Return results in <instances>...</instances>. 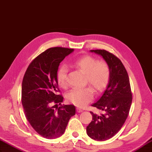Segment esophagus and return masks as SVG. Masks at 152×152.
I'll list each match as a JSON object with an SVG mask.
<instances>
[{
    "label": "esophagus",
    "instance_id": "1",
    "mask_svg": "<svg viewBox=\"0 0 152 152\" xmlns=\"http://www.w3.org/2000/svg\"><path fill=\"white\" fill-rule=\"evenodd\" d=\"M83 111V110L82 109H80V108H77V113H82Z\"/></svg>",
    "mask_w": 152,
    "mask_h": 152
}]
</instances>
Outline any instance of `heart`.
<instances>
[{
  "label": "heart",
  "mask_w": 152,
  "mask_h": 152,
  "mask_svg": "<svg viewBox=\"0 0 152 152\" xmlns=\"http://www.w3.org/2000/svg\"><path fill=\"white\" fill-rule=\"evenodd\" d=\"M72 66L86 74V85L90 87L74 88L67 94L66 99L76 106L83 107L90 102L94 92L98 94L105 88L110 78V67L104 60H98L90 55H85L75 59ZM57 82L62 88L69 86L68 67L63 64L56 74Z\"/></svg>",
  "instance_id": "obj_1"
}]
</instances>
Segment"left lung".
Returning <instances> with one entry per match:
<instances>
[{
	"mask_svg": "<svg viewBox=\"0 0 152 152\" xmlns=\"http://www.w3.org/2000/svg\"><path fill=\"white\" fill-rule=\"evenodd\" d=\"M103 56L110 67V78L106 88L91 106L102 110L101 114L92 111V120L86 127L91 139L104 141L118 132L129 115L132 92L126 67L116 56L104 49L91 50Z\"/></svg>",
	"mask_w": 152,
	"mask_h": 152,
	"instance_id": "left-lung-1",
	"label": "left lung"
}]
</instances>
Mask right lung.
<instances>
[{
    "instance_id": "add662e5",
    "label": "right lung",
    "mask_w": 152,
    "mask_h": 152,
    "mask_svg": "<svg viewBox=\"0 0 152 152\" xmlns=\"http://www.w3.org/2000/svg\"><path fill=\"white\" fill-rule=\"evenodd\" d=\"M73 51L61 47L47 49L30 62L23 77L21 102L25 116L33 129L45 139L62 135L75 114L73 104L58 107L64 97L58 94L56 78L60 63Z\"/></svg>"
}]
</instances>
